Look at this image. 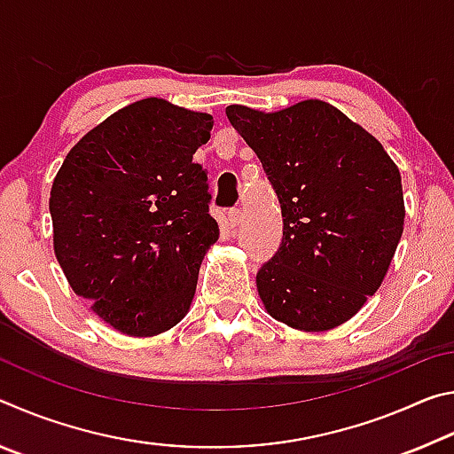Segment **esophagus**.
Instances as JSON below:
<instances>
[{
  "label": "esophagus",
  "instance_id": "1",
  "mask_svg": "<svg viewBox=\"0 0 454 454\" xmlns=\"http://www.w3.org/2000/svg\"><path fill=\"white\" fill-rule=\"evenodd\" d=\"M240 224H242V212L240 210H230L228 212V226L234 230Z\"/></svg>",
  "mask_w": 454,
  "mask_h": 454
}]
</instances>
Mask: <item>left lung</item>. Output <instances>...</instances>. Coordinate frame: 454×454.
Masks as SVG:
<instances>
[{
	"label": "left lung",
	"mask_w": 454,
	"mask_h": 454,
	"mask_svg": "<svg viewBox=\"0 0 454 454\" xmlns=\"http://www.w3.org/2000/svg\"><path fill=\"white\" fill-rule=\"evenodd\" d=\"M230 124L278 194L284 236L256 276L274 320L326 333L366 304L404 230L398 166L372 134L322 99L276 112L232 104Z\"/></svg>",
	"instance_id": "obj_1"
}]
</instances>
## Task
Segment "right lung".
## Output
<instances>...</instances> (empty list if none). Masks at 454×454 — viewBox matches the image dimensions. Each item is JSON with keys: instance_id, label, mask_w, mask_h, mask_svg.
<instances>
[{"instance_id": "obj_1", "label": "right lung", "mask_w": 454, "mask_h": 454, "mask_svg": "<svg viewBox=\"0 0 454 454\" xmlns=\"http://www.w3.org/2000/svg\"><path fill=\"white\" fill-rule=\"evenodd\" d=\"M212 126L210 114L137 99L91 128L53 178L58 262L121 334H162L194 301L200 264L220 236L208 172L192 162Z\"/></svg>"}]
</instances>
